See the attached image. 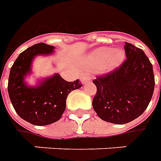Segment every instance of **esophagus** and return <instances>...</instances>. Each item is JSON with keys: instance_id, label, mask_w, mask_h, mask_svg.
<instances>
[{"instance_id": "obj_1", "label": "esophagus", "mask_w": 161, "mask_h": 161, "mask_svg": "<svg viewBox=\"0 0 161 161\" xmlns=\"http://www.w3.org/2000/svg\"><path fill=\"white\" fill-rule=\"evenodd\" d=\"M81 82H82V84H87V83H90L91 81V76L89 75V74H83L80 77Z\"/></svg>"}]
</instances>
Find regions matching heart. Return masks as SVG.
<instances>
[{
    "instance_id": "b5f03b06",
    "label": "heart",
    "mask_w": 161,
    "mask_h": 161,
    "mask_svg": "<svg viewBox=\"0 0 161 161\" xmlns=\"http://www.w3.org/2000/svg\"><path fill=\"white\" fill-rule=\"evenodd\" d=\"M125 52L122 49L110 47H99L88 56V66L91 69H99L103 66L106 70H112L121 65L125 60Z\"/></svg>"
}]
</instances>
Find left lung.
<instances>
[{
	"label": "left lung",
	"instance_id": "8db88e82",
	"mask_svg": "<svg viewBox=\"0 0 161 161\" xmlns=\"http://www.w3.org/2000/svg\"><path fill=\"white\" fill-rule=\"evenodd\" d=\"M127 59L114 70L93 81L97 94L92 106L103 121L125 124L143 114L154 90L151 62L142 49L125 43Z\"/></svg>",
	"mask_w": 161,
	"mask_h": 161
}]
</instances>
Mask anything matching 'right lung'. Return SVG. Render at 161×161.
Returning a JSON list of instances; mask_svg holds the SVG:
<instances>
[{
    "mask_svg": "<svg viewBox=\"0 0 161 161\" xmlns=\"http://www.w3.org/2000/svg\"><path fill=\"white\" fill-rule=\"evenodd\" d=\"M54 46L39 43L20 53L11 67L8 91L16 113L31 124L45 126L58 121L66 108L70 91L82 87L78 79L64 80L59 74L43 79L37 86H28L25 77L31 72L33 58L38 55H50Z\"/></svg>",
    "mask_w": 161,
    "mask_h": 161,
    "instance_id": "add662e5",
    "label": "right lung"
}]
</instances>
